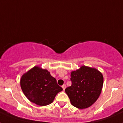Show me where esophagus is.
I'll return each instance as SVG.
<instances>
[{"instance_id": "34e87169", "label": "esophagus", "mask_w": 123, "mask_h": 123, "mask_svg": "<svg viewBox=\"0 0 123 123\" xmlns=\"http://www.w3.org/2000/svg\"><path fill=\"white\" fill-rule=\"evenodd\" d=\"M66 87H67V86L65 85V84H63V85L62 86V88H63V91H65V89H66Z\"/></svg>"}]
</instances>
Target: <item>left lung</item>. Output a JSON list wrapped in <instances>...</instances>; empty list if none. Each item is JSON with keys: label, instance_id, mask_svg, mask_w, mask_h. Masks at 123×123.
Masks as SVG:
<instances>
[{"label": "left lung", "instance_id": "left-lung-1", "mask_svg": "<svg viewBox=\"0 0 123 123\" xmlns=\"http://www.w3.org/2000/svg\"><path fill=\"white\" fill-rule=\"evenodd\" d=\"M71 86L65 89L73 106L84 109L98 99L102 92L104 77L95 68L82 66L71 73Z\"/></svg>", "mask_w": 123, "mask_h": 123}]
</instances>
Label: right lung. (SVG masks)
Returning a JSON list of instances; mask_svg holds the SVG:
<instances>
[{"mask_svg": "<svg viewBox=\"0 0 123 123\" xmlns=\"http://www.w3.org/2000/svg\"><path fill=\"white\" fill-rule=\"evenodd\" d=\"M20 85L28 99L39 106L50 104L63 90L50 72L37 66L23 75Z\"/></svg>", "mask_w": 123, "mask_h": 123, "instance_id": "right-lung-1", "label": "right lung"}]
</instances>
